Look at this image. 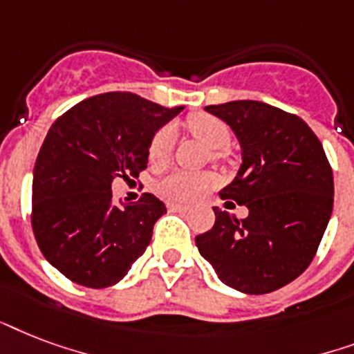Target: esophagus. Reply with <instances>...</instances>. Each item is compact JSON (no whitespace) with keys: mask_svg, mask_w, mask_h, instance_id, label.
I'll return each mask as SVG.
<instances>
[{"mask_svg":"<svg viewBox=\"0 0 354 354\" xmlns=\"http://www.w3.org/2000/svg\"><path fill=\"white\" fill-rule=\"evenodd\" d=\"M168 210L169 212H177V214H185V212H188V208L183 207V205H174V203H169Z\"/></svg>","mask_w":354,"mask_h":354,"instance_id":"1","label":"esophagus"}]
</instances>
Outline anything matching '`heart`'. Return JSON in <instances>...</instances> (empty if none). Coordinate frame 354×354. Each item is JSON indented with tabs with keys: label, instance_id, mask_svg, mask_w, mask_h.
Here are the masks:
<instances>
[{
	"label": "heart",
	"instance_id": "1",
	"mask_svg": "<svg viewBox=\"0 0 354 354\" xmlns=\"http://www.w3.org/2000/svg\"><path fill=\"white\" fill-rule=\"evenodd\" d=\"M188 131L197 140L212 149V151H225L231 142V129L212 114H194L188 118ZM175 146V129L164 125L153 134L149 144V158L153 162H164L171 155ZM214 183V175L210 174H190V171H174L168 177L157 183L158 196L171 203H192L203 196V192Z\"/></svg>",
	"mask_w": 354,
	"mask_h": 354
}]
</instances>
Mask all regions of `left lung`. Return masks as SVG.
<instances>
[{"label": "left lung", "instance_id": "left-lung-1", "mask_svg": "<svg viewBox=\"0 0 354 354\" xmlns=\"http://www.w3.org/2000/svg\"><path fill=\"white\" fill-rule=\"evenodd\" d=\"M205 111L238 138L242 164L220 196L248 207L249 216L240 221L214 207V227L196 236V245L229 288L270 294L314 259L333 214V169L322 142L295 114L251 100Z\"/></svg>", "mask_w": 354, "mask_h": 354}]
</instances>
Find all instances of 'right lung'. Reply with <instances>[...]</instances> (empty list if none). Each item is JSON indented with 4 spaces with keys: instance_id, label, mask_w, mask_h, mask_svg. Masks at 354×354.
<instances>
[{
    "instance_id": "add662e5",
    "label": "right lung",
    "mask_w": 354,
    "mask_h": 354,
    "mask_svg": "<svg viewBox=\"0 0 354 354\" xmlns=\"http://www.w3.org/2000/svg\"><path fill=\"white\" fill-rule=\"evenodd\" d=\"M183 109L109 92L51 125L32 171V232L46 260L70 281L114 286L144 254L166 207L153 194L114 203L112 180L146 169L153 134Z\"/></svg>"
}]
</instances>
